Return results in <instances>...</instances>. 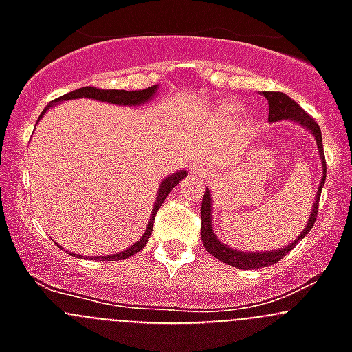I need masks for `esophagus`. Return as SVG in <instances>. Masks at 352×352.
<instances>
[{
  "mask_svg": "<svg viewBox=\"0 0 352 352\" xmlns=\"http://www.w3.org/2000/svg\"><path fill=\"white\" fill-rule=\"evenodd\" d=\"M194 174H197V176H208L210 174V166H208L206 162H199V164L194 166Z\"/></svg>",
  "mask_w": 352,
  "mask_h": 352,
  "instance_id": "obj_1",
  "label": "esophagus"
}]
</instances>
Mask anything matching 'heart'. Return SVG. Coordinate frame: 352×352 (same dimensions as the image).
<instances>
[{
    "instance_id": "b5f03b06",
    "label": "heart",
    "mask_w": 352,
    "mask_h": 352,
    "mask_svg": "<svg viewBox=\"0 0 352 352\" xmlns=\"http://www.w3.org/2000/svg\"><path fill=\"white\" fill-rule=\"evenodd\" d=\"M227 111H234V107H227Z\"/></svg>"
}]
</instances>
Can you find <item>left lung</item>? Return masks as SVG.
I'll return each instance as SVG.
<instances>
[{
    "label": "left lung",
    "instance_id": "1",
    "mask_svg": "<svg viewBox=\"0 0 352 352\" xmlns=\"http://www.w3.org/2000/svg\"><path fill=\"white\" fill-rule=\"evenodd\" d=\"M264 98L268 100L270 105V114H268V121L270 123H275V121H284V120H291L296 121L298 125L305 126V129L309 130L312 133L314 138H316L317 142V149H319V158H321V166H322V176H321V183H319V188H317L316 194V203L312 204V213H310L309 220H307V226L303 227V231L301 234L298 236L292 243H289L287 247L282 248H275V250H266V252H245V250H238V248H231L223 245L217 234H214L213 229V217H211V192L210 188H206L204 192V199H203V208H201V238H203V245L208 252H210L211 256L217 257L219 261L226 264H231L234 268L239 270H259V268H266V266H272V264L278 263L282 257H285L292 248L296 247L298 241L305 238V236L309 234L310 229L314 227V222H316L317 217V208H319V197H321V190L322 186H324V179H326V160H324V149H322V135H321V129L316 123L314 118H310L309 114L305 113L303 109L296 104V102L292 100L291 96H287L285 93L280 91H263Z\"/></svg>",
    "mask_w": 352,
    "mask_h": 352
}]
</instances>
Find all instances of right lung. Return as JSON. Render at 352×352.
Instances as JSON below:
<instances>
[{"label":"right lung","mask_w":352,"mask_h":352,"mask_svg":"<svg viewBox=\"0 0 352 352\" xmlns=\"http://www.w3.org/2000/svg\"><path fill=\"white\" fill-rule=\"evenodd\" d=\"M158 91V86H149L146 89H135V91H125V89H98V88H93V86H84V88L76 89V91H70L67 95L60 96V98H56L54 102L47 105V107L43 109L42 114H40L38 121L42 120V116L47 113L49 109L56 104H61L65 100H76V98H91V100H98V102H107V104H114V105H129V107H138V105L146 104L157 95ZM186 170H178V173H173L170 176L162 179L160 186H158V192H157V203H155L153 210H151V217H149V222L148 227H146L144 234L141 236L139 241L129 247L126 250L123 252H118V254H111V256H102V257H95V259H102V261H120V259H126V257L133 256V254H138L139 250L146 247L148 243L149 236H151V231H153V222H155V214H157L158 208L162 206V203L166 201L167 195L170 194L174 186L178 185L183 178L186 176ZM70 254V252H68ZM72 256L79 257L77 254H72ZM93 259V257H91Z\"/></svg>","instance_id":"add662e5"}]
</instances>
